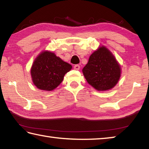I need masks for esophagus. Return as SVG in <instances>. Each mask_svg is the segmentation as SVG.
<instances>
[{"mask_svg": "<svg viewBox=\"0 0 149 149\" xmlns=\"http://www.w3.org/2000/svg\"><path fill=\"white\" fill-rule=\"evenodd\" d=\"M74 69L76 70H79L80 69V65H74Z\"/></svg>", "mask_w": 149, "mask_h": 149, "instance_id": "1", "label": "esophagus"}]
</instances>
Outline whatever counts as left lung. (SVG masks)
I'll return each instance as SVG.
<instances>
[{"label": "left lung", "mask_w": 149, "mask_h": 149, "mask_svg": "<svg viewBox=\"0 0 149 149\" xmlns=\"http://www.w3.org/2000/svg\"><path fill=\"white\" fill-rule=\"evenodd\" d=\"M88 84L99 91L112 89L121 76V67L113 54L104 46L91 55L82 70Z\"/></svg>", "instance_id": "obj_1"}]
</instances>
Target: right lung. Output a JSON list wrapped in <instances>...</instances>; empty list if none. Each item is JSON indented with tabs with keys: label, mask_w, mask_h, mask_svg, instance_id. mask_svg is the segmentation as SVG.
I'll use <instances>...</instances> for the list:
<instances>
[{
	"label": "right lung",
	"mask_w": 149,
	"mask_h": 149,
	"mask_svg": "<svg viewBox=\"0 0 149 149\" xmlns=\"http://www.w3.org/2000/svg\"><path fill=\"white\" fill-rule=\"evenodd\" d=\"M72 68L71 64L63 61L54 52L45 50L33 63L32 81L39 89L51 91L61 84L65 74Z\"/></svg>",
	"instance_id": "1"
}]
</instances>
